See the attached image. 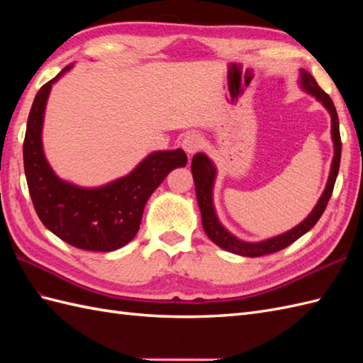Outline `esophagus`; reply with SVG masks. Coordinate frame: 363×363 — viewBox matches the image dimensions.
Returning a JSON list of instances; mask_svg holds the SVG:
<instances>
[{
	"label": "esophagus",
	"instance_id": "1",
	"mask_svg": "<svg viewBox=\"0 0 363 363\" xmlns=\"http://www.w3.org/2000/svg\"><path fill=\"white\" fill-rule=\"evenodd\" d=\"M201 145H203V138L198 134H187L182 138V148L189 154V156H194L196 151H199Z\"/></svg>",
	"mask_w": 363,
	"mask_h": 363
}]
</instances>
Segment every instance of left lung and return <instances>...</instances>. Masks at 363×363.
Returning <instances> with one entry per match:
<instances>
[{"label": "left lung", "mask_w": 363, "mask_h": 363, "mask_svg": "<svg viewBox=\"0 0 363 363\" xmlns=\"http://www.w3.org/2000/svg\"><path fill=\"white\" fill-rule=\"evenodd\" d=\"M301 87H303L306 91H309V94L317 98L318 101H321L323 106H325L330 113V118H333V130H330V133H333V140H334V159H333V167H330L326 189L323 191L318 204L313 207V211L311 212L309 217H307L303 223H299L296 228H293L291 230H289V233H285L282 235L268 238V240L259 242V243H248V242L238 240L237 237L228 233V230L221 226V223L218 221L217 213H215V209H213L212 189H213V181H215V173H217L215 172L213 164L203 152L195 154L194 159H191V174H194V181H195V191H196L199 211H201L204 233L215 245H218L223 250L238 254V256H246V257L267 256V254L281 251L284 248H287L289 245L298 240L301 235H304L307 230H311L315 225H317V221L320 220L323 212L326 209L330 195H333L338 168H340V157H342V138H340V128H338V115H337L333 99L329 98L326 91H323V89L318 86L317 81L313 79V76L304 70H301Z\"/></svg>", "instance_id": "8db88e82"}]
</instances>
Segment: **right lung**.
I'll list each match as a JSON object with an SVG mask.
<instances>
[{"mask_svg":"<svg viewBox=\"0 0 363 363\" xmlns=\"http://www.w3.org/2000/svg\"><path fill=\"white\" fill-rule=\"evenodd\" d=\"M70 68L42 86L30 107L23 142L29 195L38 218L60 240L79 250L115 251L135 237L148 198L173 168L186 167L187 156L181 148L156 151L128 176L96 189L59 179L45 159L42 126L51 86Z\"/></svg>","mask_w":363,"mask_h":363,"instance_id":"1","label":"right lung"}]
</instances>
